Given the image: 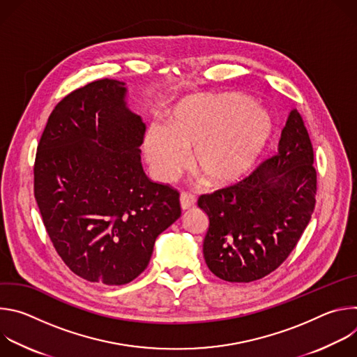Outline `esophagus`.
<instances>
[{
  "instance_id": "34e87169",
  "label": "esophagus",
  "mask_w": 357,
  "mask_h": 357,
  "mask_svg": "<svg viewBox=\"0 0 357 357\" xmlns=\"http://www.w3.org/2000/svg\"><path fill=\"white\" fill-rule=\"evenodd\" d=\"M179 202H181V208L183 211H186V209H190L192 206H195L196 197H195V195H192L189 192H182L181 197H179Z\"/></svg>"
}]
</instances>
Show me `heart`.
<instances>
[{
    "instance_id": "obj_1",
    "label": "heart",
    "mask_w": 357,
    "mask_h": 357,
    "mask_svg": "<svg viewBox=\"0 0 357 357\" xmlns=\"http://www.w3.org/2000/svg\"><path fill=\"white\" fill-rule=\"evenodd\" d=\"M271 119L238 93L196 97L174 112L169 124H151L144 149L151 172L172 181L188 164L209 186L238 181L256 161L271 134Z\"/></svg>"
}]
</instances>
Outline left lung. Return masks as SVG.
<instances>
[{
	"mask_svg": "<svg viewBox=\"0 0 357 357\" xmlns=\"http://www.w3.org/2000/svg\"><path fill=\"white\" fill-rule=\"evenodd\" d=\"M314 148L292 110L277 154L236 183L200 195L209 218L203 254L209 270L229 282H251L277 270L295 248L315 209Z\"/></svg>",
	"mask_w": 357,
	"mask_h": 357,
	"instance_id": "1",
	"label": "left lung"
}]
</instances>
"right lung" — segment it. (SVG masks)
Segmentation results:
<instances>
[{
	"mask_svg": "<svg viewBox=\"0 0 357 357\" xmlns=\"http://www.w3.org/2000/svg\"><path fill=\"white\" fill-rule=\"evenodd\" d=\"M124 83L100 79L50 113L33 165V195L62 261L90 282L123 285L148 266L157 237L179 216V192L139 162L145 124Z\"/></svg>",
	"mask_w": 357,
	"mask_h": 357,
	"instance_id": "1",
	"label": "right lung"
}]
</instances>
